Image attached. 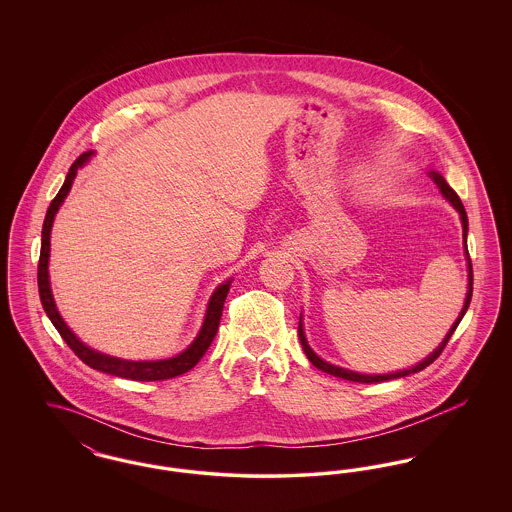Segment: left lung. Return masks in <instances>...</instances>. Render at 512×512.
Returning a JSON list of instances; mask_svg holds the SVG:
<instances>
[{"instance_id":"1","label":"left lung","mask_w":512,"mask_h":512,"mask_svg":"<svg viewBox=\"0 0 512 512\" xmlns=\"http://www.w3.org/2000/svg\"><path fill=\"white\" fill-rule=\"evenodd\" d=\"M430 178L438 184L439 192L443 194L445 199H449L451 201V205L459 211V215H461V220H463V240L464 245H466V232H468V219H466V211H464L463 201L459 199V195L455 194V190L443 180V176L436 171H430ZM466 257H468V292H466V301H464L463 311H461V315L457 318V322L453 324V328L449 330V334L445 336V340L441 341V345H439L438 349L426 359V361H422V363H418V365L413 366V368H409V370H401V372H395V374H384V376H366V374H357V372H351V370H345V368H340V366L330 365V363H326V361H322L318 355H315V351L309 347V343H307V338H305V334H303V326H301V318H299V328H297V332H299V340H301V345H303V351H305V355H307V359L313 363V365L320 368L322 372H328V374H332V376H338V378H343V380H351V382H361V384H376V382H386V380H393V378H403V376H409V374H414V372H418V370H424L426 366L432 365L436 359H438L439 355H441V351L445 349V345H447V341L449 338L453 336V332H455V328L459 326V322H461V318L464 317V313H466V309H468V305H470V299H472V261H470V255H468V249H466Z\"/></svg>"}]
</instances>
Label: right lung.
<instances>
[{"instance_id": "obj_1", "label": "right lung", "mask_w": 512, "mask_h": 512, "mask_svg": "<svg viewBox=\"0 0 512 512\" xmlns=\"http://www.w3.org/2000/svg\"><path fill=\"white\" fill-rule=\"evenodd\" d=\"M92 157V151L82 153L69 169V174L65 178V184L61 186L59 194L53 197L51 205H49L48 215L44 220V228H42V249H40V261H38V292H40V301L42 307L46 311L49 320L53 322V326L57 328V332L61 334V338L67 341V345L74 351V355L96 370L119 376V378H128V380H140V382H155V380H167V378H174L180 376L184 372H188L190 368H194L199 359L205 355V351L209 349L211 341L217 336L219 330L220 317H222V307H224V299L230 290V282L220 284L219 288L213 293L209 307H207V315H205V322L197 334L194 343L180 355L167 359V361H124V359H117V357H109L98 353L90 347H86L82 341L74 336L73 332L67 328L65 320L57 313L55 303H53V295L49 290V276H48V259H49V232H51V224L55 219L57 209L61 207L63 199L69 194L71 186H73L74 176L76 171Z\"/></svg>"}]
</instances>
